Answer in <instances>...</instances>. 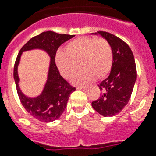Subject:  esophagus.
<instances>
[{
    "label": "esophagus",
    "mask_w": 156,
    "mask_h": 156,
    "mask_svg": "<svg viewBox=\"0 0 156 156\" xmlns=\"http://www.w3.org/2000/svg\"><path fill=\"white\" fill-rule=\"evenodd\" d=\"M87 88L86 86H77L76 89L77 90H87Z\"/></svg>",
    "instance_id": "obj_1"
}]
</instances>
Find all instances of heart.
<instances>
[{
    "instance_id": "obj_1",
    "label": "heart",
    "mask_w": 156,
    "mask_h": 156,
    "mask_svg": "<svg viewBox=\"0 0 156 156\" xmlns=\"http://www.w3.org/2000/svg\"><path fill=\"white\" fill-rule=\"evenodd\" d=\"M56 64L66 79H71L80 65L84 66L73 82L76 85L87 84L96 77L102 79L109 73L113 65L112 47L105 38H78L67 44L66 50L57 51Z\"/></svg>"
}]
</instances>
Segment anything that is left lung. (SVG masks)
Returning a JSON list of instances; mask_svg holds the SVG:
<instances>
[{"instance_id":"obj_1","label":"left lung","mask_w":156,"mask_h":156,"mask_svg":"<svg viewBox=\"0 0 156 156\" xmlns=\"http://www.w3.org/2000/svg\"><path fill=\"white\" fill-rule=\"evenodd\" d=\"M98 34L112 47L113 65L108 77L99 85L103 93L92 102V107L104 117H112L120 113L129 101L136 80V67L132 50L124 41L110 33Z\"/></svg>"}]
</instances>
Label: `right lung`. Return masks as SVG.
<instances>
[{"instance_id":"1","label":"right lung","mask_w":156,"mask_h":156,"mask_svg":"<svg viewBox=\"0 0 156 156\" xmlns=\"http://www.w3.org/2000/svg\"><path fill=\"white\" fill-rule=\"evenodd\" d=\"M75 35L62 34L52 31H46L29 39L22 47L14 66V79L21 104L27 112L34 118L43 122H52L60 118L64 112L69 97L76 88L71 86L60 75L55 63V57L58 48ZM39 48L46 51L51 57L49 76L46 85L40 96L29 98L21 92L18 83L19 81L17 69L23 51Z\"/></svg>"}]
</instances>
